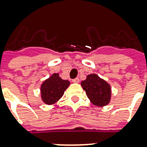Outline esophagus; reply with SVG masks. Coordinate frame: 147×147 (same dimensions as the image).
<instances>
[{
    "instance_id": "obj_1",
    "label": "esophagus",
    "mask_w": 147,
    "mask_h": 147,
    "mask_svg": "<svg viewBox=\"0 0 147 147\" xmlns=\"http://www.w3.org/2000/svg\"><path fill=\"white\" fill-rule=\"evenodd\" d=\"M72 82H73L74 83H80V79H79V78H76V79H74V80H72Z\"/></svg>"
}]
</instances>
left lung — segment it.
Listing matches in <instances>:
<instances>
[{
  "label": "left lung",
  "mask_w": 147,
  "mask_h": 147,
  "mask_svg": "<svg viewBox=\"0 0 147 147\" xmlns=\"http://www.w3.org/2000/svg\"><path fill=\"white\" fill-rule=\"evenodd\" d=\"M81 86L93 105L103 107L109 104L112 96L110 84L97 74L87 75L86 80L81 82Z\"/></svg>",
  "instance_id": "8db88e82"
}]
</instances>
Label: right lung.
<instances>
[{
    "mask_svg": "<svg viewBox=\"0 0 147 147\" xmlns=\"http://www.w3.org/2000/svg\"><path fill=\"white\" fill-rule=\"evenodd\" d=\"M70 85L68 80L61 79L58 73H53L43 82L40 87L42 101L46 105H53L62 98Z\"/></svg>",
    "mask_w": 147,
    "mask_h": 147,
    "instance_id": "1",
    "label": "right lung"
}]
</instances>
